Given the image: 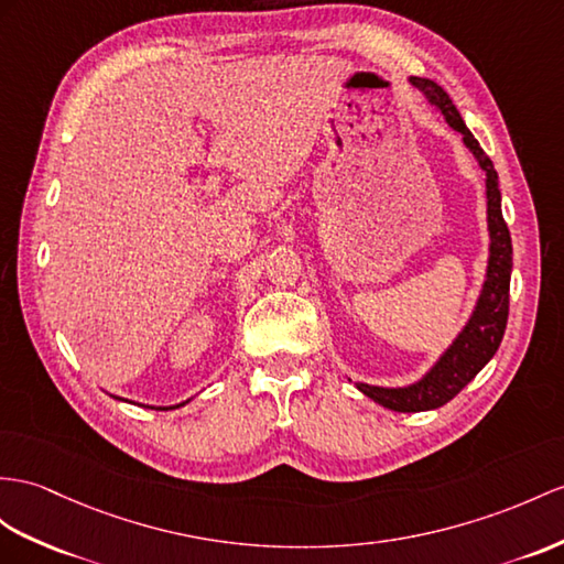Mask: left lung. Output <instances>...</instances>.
<instances>
[{
    "label": "left lung",
    "mask_w": 564,
    "mask_h": 564,
    "mask_svg": "<svg viewBox=\"0 0 564 564\" xmlns=\"http://www.w3.org/2000/svg\"><path fill=\"white\" fill-rule=\"evenodd\" d=\"M411 86L419 88L431 105L441 109V115L452 129L462 133L464 145L471 150L478 160L480 170L486 172V198H488V235H490V256L486 282L469 323L464 325L457 339L445 349L441 359L414 386L406 388H378L356 382L370 400L382 404L392 411H429L447 404L452 397H457L476 373L484 368L492 356H496L505 327L507 313H510V274H512V239L510 229L505 225L502 205H500V188H498V172L492 167L490 158L478 145L474 133L466 129L464 119L459 117L457 107L452 105L449 95L431 78L411 76Z\"/></svg>",
    "instance_id": "left-lung-1"
}]
</instances>
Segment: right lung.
I'll return each instance as SVG.
<instances>
[{
	"mask_svg": "<svg viewBox=\"0 0 564 564\" xmlns=\"http://www.w3.org/2000/svg\"><path fill=\"white\" fill-rule=\"evenodd\" d=\"M117 400H119V397H117ZM184 404H186V402H182V404H176V406H184ZM176 406H158V409H160V411H167V409H176Z\"/></svg>",
	"mask_w": 564,
	"mask_h": 564,
	"instance_id": "obj_1",
	"label": "right lung"
}]
</instances>
